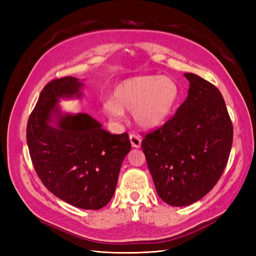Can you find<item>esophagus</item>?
I'll return each mask as SVG.
<instances>
[{
    "instance_id": "obj_1",
    "label": "esophagus",
    "mask_w": 256,
    "mask_h": 256,
    "mask_svg": "<svg viewBox=\"0 0 256 256\" xmlns=\"http://www.w3.org/2000/svg\"><path fill=\"white\" fill-rule=\"evenodd\" d=\"M129 138H130V142H131V145H132L134 147H136V148H140L141 147V138L138 136V134H131L129 136Z\"/></svg>"
}]
</instances>
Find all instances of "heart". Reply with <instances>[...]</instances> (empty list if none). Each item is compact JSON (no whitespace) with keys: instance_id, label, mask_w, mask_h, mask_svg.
<instances>
[{"instance_id":"obj_1","label":"heart","mask_w":256,"mask_h":256,"mask_svg":"<svg viewBox=\"0 0 256 256\" xmlns=\"http://www.w3.org/2000/svg\"><path fill=\"white\" fill-rule=\"evenodd\" d=\"M180 86L170 76H132L116 85L113 99L106 100L104 109L115 120H120L124 111L132 112V118L138 127L154 129L168 118L180 99Z\"/></svg>"}]
</instances>
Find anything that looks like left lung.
Returning <instances> with one entry per match:
<instances>
[{
	"label": "left lung",
	"mask_w": 256,
	"mask_h": 256,
	"mask_svg": "<svg viewBox=\"0 0 256 256\" xmlns=\"http://www.w3.org/2000/svg\"><path fill=\"white\" fill-rule=\"evenodd\" d=\"M188 97L164 126L145 134L142 150L162 200L198 202L218 182L233 143V125L220 90L194 74Z\"/></svg>",
	"instance_id": "obj_1"
}]
</instances>
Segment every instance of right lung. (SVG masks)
Wrapping results in <instances>:
<instances>
[{"instance_id":"right-lung-1","label":"right lung","mask_w":256,"mask_h":256,"mask_svg":"<svg viewBox=\"0 0 256 256\" xmlns=\"http://www.w3.org/2000/svg\"><path fill=\"white\" fill-rule=\"evenodd\" d=\"M83 85L74 76L46 85L28 118L26 141L46 188L72 206L97 210L111 200L131 144L128 134H111L86 113L60 112V98H80Z\"/></svg>"}]
</instances>
